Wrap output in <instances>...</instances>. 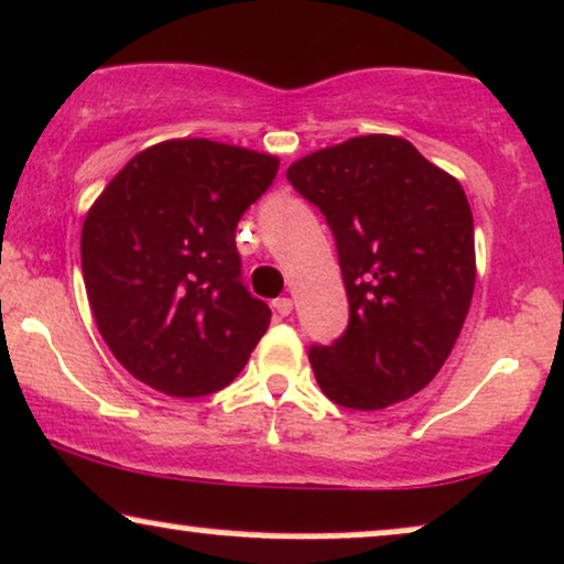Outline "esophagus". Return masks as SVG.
<instances>
[{
    "instance_id": "1",
    "label": "esophagus",
    "mask_w": 564,
    "mask_h": 564,
    "mask_svg": "<svg viewBox=\"0 0 564 564\" xmlns=\"http://www.w3.org/2000/svg\"><path fill=\"white\" fill-rule=\"evenodd\" d=\"M291 310H294V302H291L289 296H281V300L273 302V312L278 317H289Z\"/></svg>"
}]
</instances>
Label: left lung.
Masks as SVG:
<instances>
[{
    "instance_id": "obj_1",
    "label": "left lung",
    "mask_w": 564,
    "mask_h": 564,
    "mask_svg": "<svg viewBox=\"0 0 564 564\" xmlns=\"http://www.w3.org/2000/svg\"><path fill=\"white\" fill-rule=\"evenodd\" d=\"M325 215L349 296V325L310 365L330 402L383 410L425 389L470 310L473 213L457 178L406 139L355 135L286 171Z\"/></svg>"
}]
</instances>
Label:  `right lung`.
Listing matches in <instances>:
<instances>
[{
	"instance_id": "1",
	"label": "right lung",
	"mask_w": 564,
	"mask_h": 564,
	"mask_svg": "<svg viewBox=\"0 0 564 564\" xmlns=\"http://www.w3.org/2000/svg\"><path fill=\"white\" fill-rule=\"evenodd\" d=\"M278 158L209 139L139 152L88 209L80 268L105 344L171 397L220 391L270 325L241 283L236 226L268 192Z\"/></svg>"
}]
</instances>
